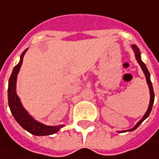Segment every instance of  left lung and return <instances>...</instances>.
Wrapping results in <instances>:
<instances>
[{"label":"left lung","mask_w":159,"mask_h":159,"mask_svg":"<svg viewBox=\"0 0 159 159\" xmlns=\"http://www.w3.org/2000/svg\"><path fill=\"white\" fill-rule=\"evenodd\" d=\"M131 48H132V49H133V51H134V54H135V57L137 61H138V63H139V65L140 66V67H141V69L143 71V73H144L145 76H146V80H147V84H148V88H149V94H150V100H149V104H148V110H147V111L145 112L144 116L142 117V119L136 124L135 126L133 127L132 129H126V130H120V131H118L119 133H122V132H126V131H132V130H134L136 129L139 126L141 123H142V121L146 120L148 115H149V113H150V111H151V110H152V106H153V103H154V99H155V94H154V91H153V86H152V84H151V81H150V75H149V72L148 70V68H147V66H146V65H145L144 63L142 62L141 60V57H140V51H139V48L136 46V45H132L131 46Z\"/></svg>","instance_id":"obj_1"}]
</instances>
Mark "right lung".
Segmentation results:
<instances>
[{
	"mask_svg": "<svg viewBox=\"0 0 159 159\" xmlns=\"http://www.w3.org/2000/svg\"><path fill=\"white\" fill-rule=\"evenodd\" d=\"M28 48L24 50L20 56V62L17 66H15L13 71L11 75V77L9 80V85H8V101H9V107L11 109V114L13 115L17 122L35 136H48L52 135L56 132H57L62 127L65 125H58V126H48L41 122L36 120L23 107L20 97L18 96L16 93V84H17V77L20 69L21 67L22 62H23L24 55Z\"/></svg>",
	"mask_w": 159,
	"mask_h": 159,
	"instance_id": "obj_1",
	"label": "right lung"
}]
</instances>
